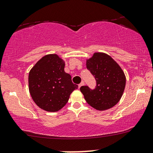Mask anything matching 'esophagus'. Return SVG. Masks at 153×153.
Returning <instances> with one entry per match:
<instances>
[{
	"label": "esophagus",
	"instance_id": "obj_1",
	"mask_svg": "<svg viewBox=\"0 0 153 153\" xmlns=\"http://www.w3.org/2000/svg\"><path fill=\"white\" fill-rule=\"evenodd\" d=\"M84 84H85V82H84L83 81H82V82H81V83H80V84L78 85V87H79V88H80V87H82V85H84Z\"/></svg>",
	"mask_w": 153,
	"mask_h": 153
}]
</instances>
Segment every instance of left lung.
<instances>
[{
	"mask_svg": "<svg viewBox=\"0 0 153 153\" xmlns=\"http://www.w3.org/2000/svg\"><path fill=\"white\" fill-rule=\"evenodd\" d=\"M86 67L94 75L97 85L94 90L88 86L80 88L85 100L100 111L113 108L120 100L126 88V78L120 66L109 55L97 52L86 60Z\"/></svg>",
	"mask_w": 153,
	"mask_h": 153,
	"instance_id": "obj_1",
	"label": "left lung"
}]
</instances>
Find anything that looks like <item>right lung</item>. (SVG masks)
<instances>
[{
  "label": "right lung",
  "instance_id": "obj_1",
  "mask_svg": "<svg viewBox=\"0 0 153 153\" xmlns=\"http://www.w3.org/2000/svg\"><path fill=\"white\" fill-rule=\"evenodd\" d=\"M65 61L57 54L45 55L29 72L28 88L31 97L40 108L48 112L62 109L78 86L64 71Z\"/></svg>",
  "mask_w": 153,
  "mask_h": 153
}]
</instances>
